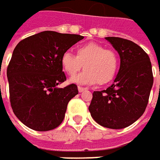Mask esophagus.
Returning a JSON list of instances; mask_svg holds the SVG:
<instances>
[{
	"mask_svg": "<svg viewBox=\"0 0 160 160\" xmlns=\"http://www.w3.org/2000/svg\"><path fill=\"white\" fill-rule=\"evenodd\" d=\"M78 90H79L80 93H81V92H83V91L87 90V88H82V87H78Z\"/></svg>",
	"mask_w": 160,
	"mask_h": 160,
	"instance_id": "1",
	"label": "esophagus"
}]
</instances>
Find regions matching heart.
<instances>
[{
    "instance_id": "obj_1",
    "label": "heart",
    "mask_w": 160,
    "mask_h": 160,
    "mask_svg": "<svg viewBox=\"0 0 160 160\" xmlns=\"http://www.w3.org/2000/svg\"><path fill=\"white\" fill-rule=\"evenodd\" d=\"M75 56L69 51L63 53L61 65L63 72L72 77L83 66L85 70L71 79L80 85L105 84L112 80L118 68V57L112 49L105 48L101 44L89 42L80 45Z\"/></svg>"
}]
</instances>
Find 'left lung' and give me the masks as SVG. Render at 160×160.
<instances>
[{"instance_id":"obj_1","label":"left lung","mask_w":160,"mask_h":160,"mask_svg":"<svg viewBox=\"0 0 160 160\" xmlns=\"http://www.w3.org/2000/svg\"><path fill=\"white\" fill-rule=\"evenodd\" d=\"M118 51L120 66L114 82L106 90L94 91L88 110L99 125L121 129L143 114L153 85L152 63L146 52L135 42L105 38Z\"/></svg>"}]
</instances>
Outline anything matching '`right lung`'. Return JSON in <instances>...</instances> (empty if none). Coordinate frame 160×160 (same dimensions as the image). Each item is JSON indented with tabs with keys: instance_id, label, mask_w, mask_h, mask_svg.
I'll return each mask as SVG.
<instances>
[{
	"instance_id": "add662e5",
	"label": "right lung",
	"mask_w": 160,
	"mask_h": 160,
	"mask_svg": "<svg viewBox=\"0 0 160 160\" xmlns=\"http://www.w3.org/2000/svg\"><path fill=\"white\" fill-rule=\"evenodd\" d=\"M84 37L44 31L16 46L7 69L13 112L31 129L48 131L62 123L69 101L78 95L75 84L57 86L66 80L61 57Z\"/></svg>"
}]
</instances>
